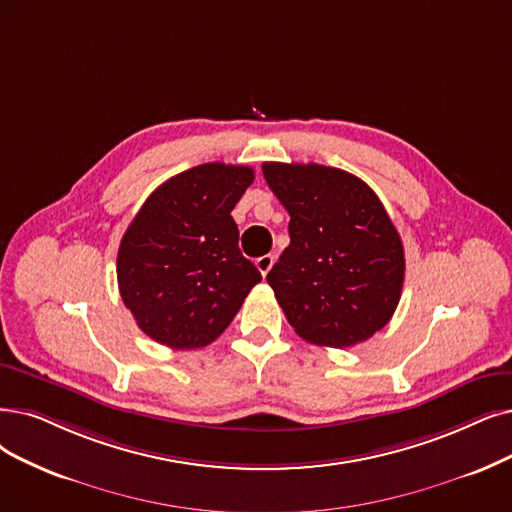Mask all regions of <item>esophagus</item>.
I'll list each match as a JSON object with an SVG mask.
<instances>
[{"instance_id": "esophagus-1", "label": "esophagus", "mask_w": 512, "mask_h": 512, "mask_svg": "<svg viewBox=\"0 0 512 512\" xmlns=\"http://www.w3.org/2000/svg\"><path fill=\"white\" fill-rule=\"evenodd\" d=\"M273 262H275L273 254H264L260 258H256V269L260 271V275H267L271 271V267H273Z\"/></svg>"}]
</instances>
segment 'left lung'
<instances>
[{
  "label": "left lung",
  "mask_w": 512,
  "mask_h": 512,
  "mask_svg": "<svg viewBox=\"0 0 512 512\" xmlns=\"http://www.w3.org/2000/svg\"><path fill=\"white\" fill-rule=\"evenodd\" d=\"M290 214V245L267 281L300 338L359 344L391 321L403 288V243L365 182L319 163H262Z\"/></svg>",
  "instance_id": "1"
}]
</instances>
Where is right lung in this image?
I'll return each instance as SVG.
<instances>
[{
    "label": "right lung",
    "instance_id": "right-lung-1",
    "mask_svg": "<svg viewBox=\"0 0 512 512\" xmlns=\"http://www.w3.org/2000/svg\"><path fill=\"white\" fill-rule=\"evenodd\" d=\"M254 170L203 163L159 185L117 252L121 300L142 332L170 349H201L227 330L262 279L239 252L231 216Z\"/></svg>",
    "mask_w": 512,
    "mask_h": 512
}]
</instances>
